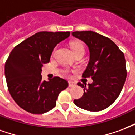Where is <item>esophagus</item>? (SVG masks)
<instances>
[{"mask_svg":"<svg viewBox=\"0 0 135 135\" xmlns=\"http://www.w3.org/2000/svg\"><path fill=\"white\" fill-rule=\"evenodd\" d=\"M68 85H69V87H74V86H75L76 85V84L74 82H72V81H69L68 82Z\"/></svg>","mask_w":135,"mask_h":135,"instance_id":"1","label":"esophagus"}]
</instances>
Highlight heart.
Returning <instances> with one entry per match:
<instances>
[{"label":"heart","instance_id":"b5f03b06","mask_svg":"<svg viewBox=\"0 0 135 135\" xmlns=\"http://www.w3.org/2000/svg\"><path fill=\"white\" fill-rule=\"evenodd\" d=\"M70 46H71L72 50L73 51L74 54H76V53H78V52H80V51H84V52H85V48H84L83 45L80 42H73V43H71ZM64 73L65 75H68V70H65L64 71Z\"/></svg>","mask_w":135,"mask_h":135}]
</instances>
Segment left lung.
I'll use <instances>...</instances> for the list:
<instances>
[{"label": "left lung", "instance_id": "left-lung-1", "mask_svg": "<svg viewBox=\"0 0 135 135\" xmlns=\"http://www.w3.org/2000/svg\"><path fill=\"white\" fill-rule=\"evenodd\" d=\"M72 35L88 47L90 60L82 76L93 80L88 86L78 83L84 93L74 104L90 112L102 111L116 101L122 90L127 78L124 55L109 38L94 31H74Z\"/></svg>", "mask_w": 135, "mask_h": 135}]
</instances>
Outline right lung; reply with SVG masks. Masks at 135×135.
Instances as JSON below:
<instances>
[{"label":"right lung","instance_id":"right-lung-1","mask_svg":"<svg viewBox=\"0 0 135 135\" xmlns=\"http://www.w3.org/2000/svg\"><path fill=\"white\" fill-rule=\"evenodd\" d=\"M69 31H40L16 46L5 64L11 96L26 112L40 114L56 106L58 95L68 86L60 77L42 80V68L50 62L53 49L70 36Z\"/></svg>","mask_w":135,"mask_h":135}]
</instances>
